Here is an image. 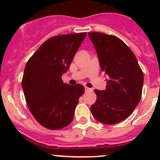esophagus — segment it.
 Here are the masks:
<instances>
[{"label": "esophagus", "mask_w": 160, "mask_h": 160, "mask_svg": "<svg viewBox=\"0 0 160 160\" xmlns=\"http://www.w3.org/2000/svg\"><path fill=\"white\" fill-rule=\"evenodd\" d=\"M92 90H92L91 88H88V87H86V88H85V91H86V92H91Z\"/></svg>", "instance_id": "1"}]
</instances>
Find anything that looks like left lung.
<instances>
[{
    "instance_id": "8db88e82",
    "label": "left lung",
    "mask_w": 160,
    "mask_h": 160,
    "mask_svg": "<svg viewBox=\"0 0 160 160\" xmlns=\"http://www.w3.org/2000/svg\"><path fill=\"white\" fill-rule=\"evenodd\" d=\"M100 66L108 76L104 90H94L97 101L90 107L93 118L106 125L119 123L131 115L142 97L143 72L136 57L114 35L89 32Z\"/></svg>"
}]
</instances>
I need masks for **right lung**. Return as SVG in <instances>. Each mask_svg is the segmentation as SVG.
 I'll use <instances>...</instances> for the list:
<instances>
[{"mask_svg": "<svg viewBox=\"0 0 160 160\" xmlns=\"http://www.w3.org/2000/svg\"><path fill=\"white\" fill-rule=\"evenodd\" d=\"M86 32L53 36L28 59L22 85L27 105L43 127L58 130L70 125L84 88L62 80Z\"/></svg>", "mask_w": 160, "mask_h": 160, "instance_id": "add662e5", "label": "right lung"}]
</instances>
